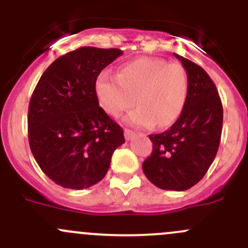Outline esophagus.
I'll list each match as a JSON object with an SVG mask.
<instances>
[{"mask_svg":"<svg viewBox=\"0 0 248 248\" xmlns=\"http://www.w3.org/2000/svg\"><path fill=\"white\" fill-rule=\"evenodd\" d=\"M133 136H134L133 131H131V129H124V138H126V140H131L133 138Z\"/></svg>","mask_w":248,"mask_h":248,"instance_id":"esophagus-1","label":"esophagus"}]
</instances>
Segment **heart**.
<instances>
[{
    "instance_id": "b5f03b06",
    "label": "heart",
    "mask_w": 248,
    "mask_h": 248,
    "mask_svg": "<svg viewBox=\"0 0 248 248\" xmlns=\"http://www.w3.org/2000/svg\"><path fill=\"white\" fill-rule=\"evenodd\" d=\"M94 91L99 106L110 116L120 117L136 103L138 107L126 117L127 124L163 128L181 115L188 80L180 64L144 57L124 64L117 76L102 72Z\"/></svg>"
}]
</instances>
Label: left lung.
I'll return each mask as SVG.
<instances>
[{
    "instance_id": "1",
    "label": "left lung",
    "mask_w": 248,
    "mask_h": 248,
    "mask_svg": "<svg viewBox=\"0 0 248 248\" xmlns=\"http://www.w3.org/2000/svg\"><path fill=\"white\" fill-rule=\"evenodd\" d=\"M188 80L185 108L168 131L149 136L152 154L142 163L145 176L158 188L186 191L206 174L221 141L223 108L209 74L174 54Z\"/></svg>"
}]
</instances>
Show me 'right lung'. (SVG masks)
I'll list each match as a JSON object with an SVG mask.
<instances>
[{"label": "right lung", "instance_id": "1", "mask_svg": "<svg viewBox=\"0 0 248 248\" xmlns=\"http://www.w3.org/2000/svg\"><path fill=\"white\" fill-rule=\"evenodd\" d=\"M124 52L82 46L55 60L39 79L29 107V142L39 168L71 189L106 176L124 131L99 107L97 77Z\"/></svg>", "mask_w": 248, "mask_h": 248}]
</instances>
